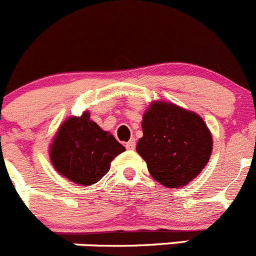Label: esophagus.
Returning a JSON list of instances; mask_svg holds the SVG:
<instances>
[{"mask_svg":"<svg viewBox=\"0 0 256 256\" xmlns=\"http://www.w3.org/2000/svg\"><path fill=\"white\" fill-rule=\"evenodd\" d=\"M126 148L129 149V150H133L136 148V140L134 139H130V140L126 143Z\"/></svg>","mask_w":256,"mask_h":256,"instance_id":"obj_1","label":"esophagus"}]
</instances>
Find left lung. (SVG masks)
Returning <instances> with one entry per match:
<instances>
[{"label":"left lung","mask_w":256,"mask_h":256,"mask_svg":"<svg viewBox=\"0 0 256 256\" xmlns=\"http://www.w3.org/2000/svg\"><path fill=\"white\" fill-rule=\"evenodd\" d=\"M143 136L136 152L154 180L166 188H182L206 168L213 136L203 118L174 103L153 100L142 120Z\"/></svg>","instance_id":"8db88e82"}]
</instances>
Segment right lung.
I'll use <instances>...</instances> for the list:
<instances>
[{
	"label": "right lung",
	"instance_id": "right-lung-1",
	"mask_svg": "<svg viewBox=\"0 0 256 256\" xmlns=\"http://www.w3.org/2000/svg\"><path fill=\"white\" fill-rule=\"evenodd\" d=\"M126 150L110 133L90 120L84 110L80 117H68L50 144L53 168L80 186H92L110 172V162Z\"/></svg>",
	"mask_w": 256,
	"mask_h": 256
}]
</instances>
